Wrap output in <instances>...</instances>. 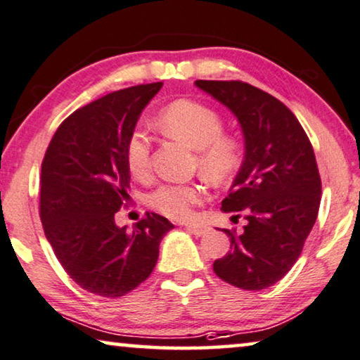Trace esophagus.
Segmentation results:
<instances>
[{
	"label": "esophagus",
	"mask_w": 360,
	"mask_h": 360,
	"mask_svg": "<svg viewBox=\"0 0 360 360\" xmlns=\"http://www.w3.org/2000/svg\"><path fill=\"white\" fill-rule=\"evenodd\" d=\"M187 231L200 238V236L208 234V231H210V229H208L207 226H200V224H189V226H187Z\"/></svg>",
	"instance_id": "1"
}]
</instances>
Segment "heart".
I'll use <instances>...</instances> for the list:
<instances>
[{
	"mask_svg": "<svg viewBox=\"0 0 360 360\" xmlns=\"http://www.w3.org/2000/svg\"><path fill=\"white\" fill-rule=\"evenodd\" d=\"M160 126L169 137L197 150L198 169L213 182H224L238 169L239 146L233 137L223 136V121L217 111L192 100L171 103L160 116ZM129 171L139 179L150 173V141L142 129H134L126 146ZM205 187L189 184H162L148 197L150 205L173 219L192 217L194 207L205 200Z\"/></svg>",
	"mask_w": 360,
	"mask_h": 360,
	"instance_id": "heart-1",
	"label": "heart"
}]
</instances>
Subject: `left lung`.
Returning a JSON list of instances; mask_svg holds the SVG:
<instances>
[{
	"instance_id": "8db88e82",
	"label": "left lung",
	"mask_w": 360,
	"mask_h": 360,
	"mask_svg": "<svg viewBox=\"0 0 360 360\" xmlns=\"http://www.w3.org/2000/svg\"><path fill=\"white\" fill-rule=\"evenodd\" d=\"M195 87L226 106L244 136L243 165L221 210L244 212L248 223L240 234L223 229L231 250L213 270L236 288L260 291L291 270L317 219L321 181L312 143L292 111L254 85L195 80Z\"/></svg>"
}]
</instances>
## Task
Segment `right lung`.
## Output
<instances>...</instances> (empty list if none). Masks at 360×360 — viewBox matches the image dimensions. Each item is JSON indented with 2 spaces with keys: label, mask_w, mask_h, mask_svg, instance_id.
Masks as SVG:
<instances>
[{
  "label": "right lung",
  "mask_w": 360,
  "mask_h": 360,
  "mask_svg": "<svg viewBox=\"0 0 360 360\" xmlns=\"http://www.w3.org/2000/svg\"><path fill=\"white\" fill-rule=\"evenodd\" d=\"M162 87L155 82L117 90L74 111L43 158V231L68 275L96 296L121 297L146 281L163 236L174 228L157 213H147L132 231L115 221L129 198V136Z\"/></svg>",
  "instance_id": "obj_1"
}]
</instances>
